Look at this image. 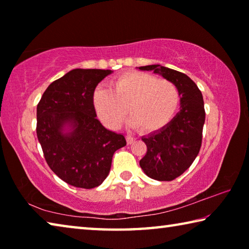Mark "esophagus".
Segmentation results:
<instances>
[{
  "mask_svg": "<svg viewBox=\"0 0 249 249\" xmlns=\"http://www.w3.org/2000/svg\"><path fill=\"white\" fill-rule=\"evenodd\" d=\"M126 142H127L128 145H130L132 142H135V138L133 136H130V135H127V136H126Z\"/></svg>",
  "mask_w": 249,
  "mask_h": 249,
  "instance_id": "34e87169",
  "label": "esophagus"
}]
</instances>
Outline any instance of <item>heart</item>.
I'll return each mask as SVG.
<instances>
[{
	"instance_id": "heart-1",
	"label": "heart",
	"mask_w": 249,
	"mask_h": 249,
	"mask_svg": "<svg viewBox=\"0 0 249 249\" xmlns=\"http://www.w3.org/2000/svg\"><path fill=\"white\" fill-rule=\"evenodd\" d=\"M180 93L175 83L145 72H126L109 82V88H96L92 103L96 115L111 128L123 123L144 133H154L169 123L178 108Z\"/></svg>"
}]
</instances>
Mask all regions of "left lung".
<instances>
[{"mask_svg":"<svg viewBox=\"0 0 249 249\" xmlns=\"http://www.w3.org/2000/svg\"><path fill=\"white\" fill-rule=\"evenodd\" d=\"M138 69L154 71L179 90L180 111L165 127L142 137L147 146V153L140 161L142 171L151 179L171 181L192 165L200 151L205 122L203 96L196 84L179 71L160 65Z\"/></svg>","mask_w":249,"mask_h":249,"instance_id":"obj_1","label":"left lung"}]
</instances>
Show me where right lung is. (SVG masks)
I'll return each mask as SVG.
<instances>
[{"label": "right lung", "mask_w": 249, "mask_h": 249, "mask_svg": "<svg viewBox=\"0 0 249 249\" xmlns=\"http://www.w3.org/2000/svg\"><path fill=\"white\" fill-rule=\"evenodd\" d=\"M113 72L73 69L53 81L37 105V137L46 161L70 185L92 189L103 182L124 135L108 130L96 119L92 95Z\"/></svg>", "instance_id": "add662e5"}]
</instances>
